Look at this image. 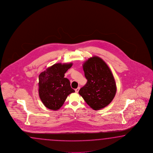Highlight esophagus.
<instances>
[{"label":"esophagus","instance_id":"obj_1","mask_svg":"<svg viewBox=\"0 0 153 153\" xmlns=\"http://www.w3.org/2000/svg\"><path fill=\"white\" fill-rule=\"evenodd\" d=\"M79 89H80V87H78V88H77L75 90V91L76 93H78Z\"/></svg>","mask_w":153,"mask_h":153}]
</instances>
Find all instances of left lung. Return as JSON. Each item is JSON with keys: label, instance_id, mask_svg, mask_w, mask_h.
Segmentation results:
<instances>
[{"label": "left lung", "instance_id": "8db88e82", "mask_svg": "<svg viewBox=\"0 0 153 153\" xmlns=\"http://www.w3.org/2000/svg\"><path fill=\"white\" fill-rule=\"evenodd\" d=\"M82 68L88 81L79 94L92 109L105 108L113 100L117 91L115 81L109 68L97 56L88 59Z\"/></svg>", "mask_w": 153, "mask_h": 153}]
</instances>
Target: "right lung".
Here are the masks:
<instances>
[{
	"label": "right lung",
	"instance_id": "obj_1",
	"mask_svg": "<svg viewBox=\"0 0 153 153\" xmlns=\"http://www.w3.org/2000/svg\"><path fill=\"white\" fill-rule=\"evenodd\" d=\"M72 63H56L39 75V95L44 105L49 109H59L69 94L75 92L64 74Z\"/></svg>",
	"mask_w": 153,
	"mask_h": 153
}]
</instances>
